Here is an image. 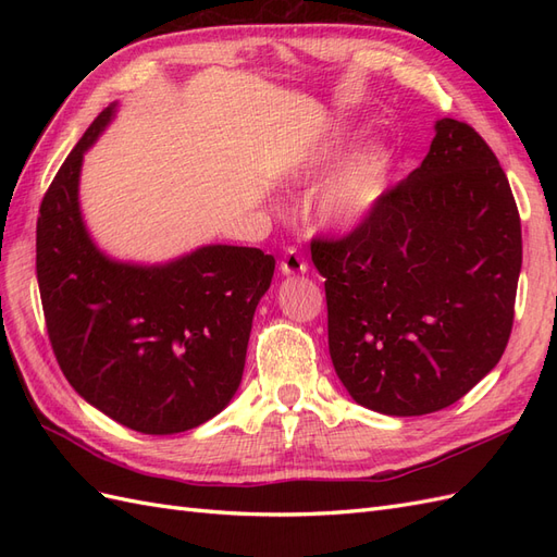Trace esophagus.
I'll use <instances>...</instances> for the list:
<instances>
[{
    "label": "esophagus",
    "instance_id": "esophagus-1",
    "mask_svg": "<svg viewBox=\"0 0 557 557\" xmlns=\"http://www.w3.org/2000/svg\"><path fill=\"white\" fill-rule=\"evenodd\" d=\"M307 262L305 258L299 256L297 248H288L283 252V260H281V272L285 276H295V274H305L307 272Z\"/></svg>",
    "mask_w": 557,
    "mask_h": 557
}]
</instances>
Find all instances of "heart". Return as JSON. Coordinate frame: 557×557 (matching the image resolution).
I'll return each instance as SVG.
<instances>
[{"label": "heart", "instance_id": "obj_1", "mask_svg": "<svg viewBox=\"0 0 557 557\" xmlns=\"http://www.w3.org/2000/svg\"><path fill=\"white\" fill-rule=\"evenodd\" d=\"M332 160L334 153L309 156L295 166L290 178L297 183L309 181L323 172ZM387 172H391V158H387L385 150H372V153L348 164L315 199L318 221L327 227L358 225L379 201Z\"/></svg>", "mask_w": 557, "mask_h": 557}]
</instances>
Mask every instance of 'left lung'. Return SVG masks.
<instances>
[{
	"instance_id": "left-lung-1",
	"label": "left lung",
	"mask_w": 557,
	"mask_h": 557,
	"mask_svg": "<svg viewBox=\"0 0 557 557\" xmlns=\"http://www.w3.org/2000/svg\"><path fill=\"white\" fill-rule=\"evenodd\" d=\"M434 129L418 170L356 230L311 242L334 372L387 416L465 397L513 327L522 239L507 174L471 125L442 117Z\"/></svg>"
}]
</instances>
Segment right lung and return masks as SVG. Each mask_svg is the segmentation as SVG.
Returning a JSON list of instances; mask_svg holds the SVG:
<instances>
[{"label":"right lung","instance_id":"obj_1","mask_svg":"<svg viewBox=\"0 0 557 557\" xmlns=\"http://www.w3.org/2000/svg\"><path fill=\"white\" fill-rule=\"evenodd\" d=\"M95 117L44 195L37 278L48 339L74 391L129 430L174 434L221 413L244 374L252 313L276 260L205 246L158 267L115 262L78 209L83 153L113 117Z\"/></svg>","mask_w":557,"mask_h":557}]
</instances>
